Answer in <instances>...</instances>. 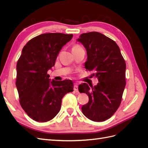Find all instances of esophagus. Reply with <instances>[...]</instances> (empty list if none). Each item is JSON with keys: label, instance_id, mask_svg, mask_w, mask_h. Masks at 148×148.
Listing matches in <instances>:
<instances>
[{"label": "esophagus", "instance_id": "esophagus-1", "mask_svg": "<svg viewBox=\"0 0 148 148\" xmlns=\"http://www.w3.org/2000/svg\"><path fill=\"white\" fill-rule=\"evenodd\" d=\"M74 90L76 92L78 91V84L77 83L74 84Z\"/></svg>", "mask_w": 148, "mask_h": 148}]
</instances>
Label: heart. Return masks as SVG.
I'll use <instances>...</instances> for the list:
<instances>
[{"label": "heart", "mask_w": 148, "mask_h": 148, "mask_svg": "<svg viewBox=\"0 0 148 148\" xmlns=\"http://www.w3.org/2000/svg\"><path fill=\"white\" fill-rule=\"evenodd\" d=\"M79 47V46H75L73 48H75V47Z\"/></svg>", "instance_id": "1"}]
</instances>
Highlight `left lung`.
<instances>
[{
    "mask_svg": "<svg viewBox=\"0 0 148 148\" xmlns=\"http://www.w3.org/2000/svg\"><path fill=\"white\" fill-rule=\"evenodd\" d=\"M77 41L86 50L85 69L95 71L99 82L94 86L86 83L79 85V91L89 97L88 102L82 107V112L94 122H103L111 117L120 105L126 85V64L117 44L104 34L83 33Z\"/></svg>",
    "mask_w": 148,
    "mask_h": 148,
    "instance_id": "1",
    "label": "left lung"
}]
</instances>
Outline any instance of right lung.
I'll list each match as a JSON object with an SVG mask.
<instances>
[{"mask_svg":"<svg viewBox=\"0 0 148 148\" xmlns=\"http://www.w3.org/2000/svg\"><path fill=\"white\" fill-rule=\"evenodd\" d=\"M72 38V34H42L22 49L16 64V86L21 107L35 121L46 122L54 118L60 110L62 98L73 91L71 80H51L47 74L62 47Z\"/></svg>","mask_w":148,"mask_h":148,"instance_id":"add662e5","label":"right lung"}]
</instances>
